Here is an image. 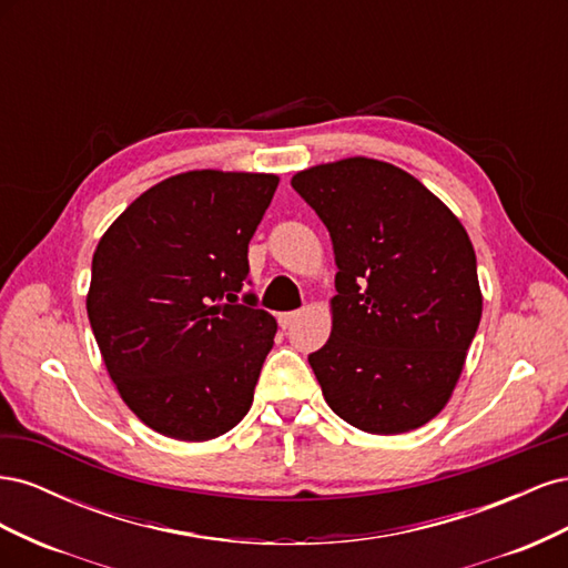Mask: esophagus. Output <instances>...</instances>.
Returning a JSON list of instances; mask_svg holds the SVG:
<instances>
[{"label": "esophagus", "instance_id": "obj_1", "mask_svg": "<svg viewBox=\"0 0 568 568\" xmlns=\"http://www.w3.org/2000/svg\"><path fill=\"white\" fill-rule=\"evenodd\" d=\"M298 317H301V313H296V311L294 313H282L280 315V326H282V329H288V326L294 324Z\"/></svg>", "mask_w": 568, "mask_h": 568}]
</instances>
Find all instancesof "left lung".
<instances>
[{
  "mask_svg": "<svg viewBox=\"0 0 568 568\" xmlns=\"http://www.w3.org/2000/svg\"><path fill=\"white\" fill-rule=\"evenodd\" d=\"M291 186L329 230L334 324L307 355L336 415L405 434L448 403L480 322L476 253L448 205L405 170L346 159Z\"/></svg>",
  "mask_w": 568,
  "mask_h": 568,
  "instance_id": "8db88e82",
  "label": "left lung"
}]
</instances>
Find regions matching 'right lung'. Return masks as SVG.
Returning <instances> with one entry per match:
<instances>
[{"mask_svg": "<svg viewBox=\"0 0 568 568\" xmlns=\"http://www.w3.org/2000/svg\"><path fill=\"white\" fill-rule=\"evenodd\" d=\"M263 173L192 170L134 199L92 257L88 315L120 398L153 432L211 440L246 417L277 322L246 291Z\"/></svg>", "mask_w": 568, "mask_h": 568, "instance_id": "right-lung-1", "label": "right lung"}]
</instances>
